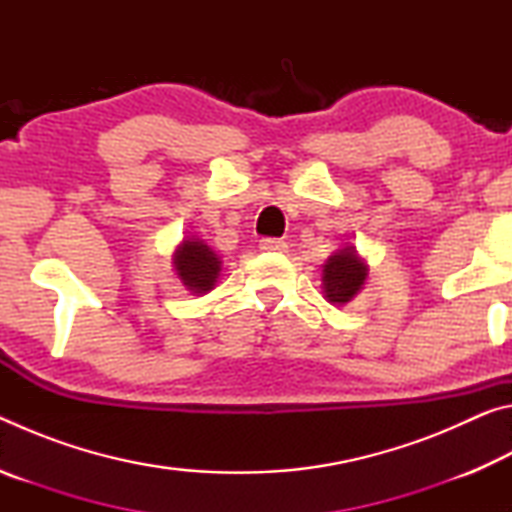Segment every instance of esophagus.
<instances>
[{"mask_svg":"<svg viewBox=\"0 0 512 512\" xmlns=\"http://www.w3.org/2000/svg\"><path fill=\"white\" fill-rule=\"evenodd\" d=\"M259 248L266 250V253H284V250H287V244H284L282 239L266 237V239L259 241Z\"/></svg>","mask_w":512,"mask_h":512,"instance_id":"esophagus-1","label":"esophagus"}]
</instances>
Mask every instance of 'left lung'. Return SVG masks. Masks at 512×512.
<instances>
[{
  "label": "left lung",
  "mask_w": 512,
  "mask_h": 512,
  "mask_svg": "<svg viewBox=\"0 0 512 512\" xmlns=\"http://www.w3.org/2000/svg\"><path fill=\"white\" fill-rule=\"evenodd\" d=\"M368 264L357 255V248L345 246L323 264V293L332 305H345L363 289Z\"/></svg>",
  "instance_id": "1"
}]
</instances>
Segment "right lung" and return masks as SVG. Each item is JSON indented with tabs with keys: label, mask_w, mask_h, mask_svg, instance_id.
Segmentation results:
<instances>
[{
	"label": "right lung",
	"mask_w": 512,
	"mask_h": 512,
	"mask_svg": "<svg viewBox=\"0 0 512 512\" xmlns=\"http://www.w3.org/2000/svg\"><path fill=\"white\" fill-rule=\"evenodd\" d=\"M173 268L187 291L207 293L214 289L216 277L221 273V259L201 239H183L173 253Z\"/></svg>",
	"instance_id": "1"
}]
</instances>
